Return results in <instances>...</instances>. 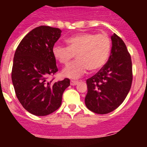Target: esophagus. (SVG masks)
I'll list each match as a JSON object with an SVG mask.
<instances>
[{"label":"esophagus","instance_id":"esophagus-1","mask_svg":"<svg viewBox=\"0 0 147 147\" xmlns=\"http://www.w3.org/2000/svg\"><path fill=\"white\" fill-rule=\"evenodd\" d=\"M79 83V82L78 81H71V85H73V86H74V85H76Z\"/></svg>","mask_w":147,"mask_h":147}]
</instances>
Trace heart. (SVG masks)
<instances>
[{"label":"heart","mask_w":147,"mask_h":147,"mask_svg":"<svg viewBox=\"0 0 147 147\" xmlns=\"http://www.w3.org/2000/svg\"><path fill=\"white\" fill-rule=\"evenodd\" d=\"M67 47L54 45L52 54L56 60L67 65L74 58L77 60L62 72L65 77L77 79L89 70L96 71L105 65L111 50V40L105 34L82 33L66 40Z\"/></svg>","instance_id":"obj_1"}]
</instances>
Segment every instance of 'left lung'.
<instances>
[{"label":"left lung","mask_w":147,"mask_h":147,"mask_svg":"<svg viewBox=\"0 0 147 147\" xmlns=\"http://www.w3.org/2000/svg\"><path fill=\"white\" fill-rule=\"evenodd\" d=\"M108 61L94 76L88 79L86 107L97 114L112 112L124 102L132 82V60L124 41L115 33Z\"/></svg>","instance_id":"8db88e82"}]
</instances>
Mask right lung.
<instances>
[{
  "instance_id": "right-lung-1",
  "label": "right lung",
  "mask_w": 147,
  "mask_h": 147,
  "mask_svg": "<svg viewBox=\"0 0 147 147\" xmlns=\"http://www.w3.org/2000/svg\"><path fill=\"white\" fill-rule=\"evenodd\" d=\"M61 32L58 28L37 27L23 37L15 51L11 80L17 98L28 112L37 116L57 110L63 92L70 85L67 78L48 81L58 71L52 49Z\"/></svg>"
}]
</instances>
